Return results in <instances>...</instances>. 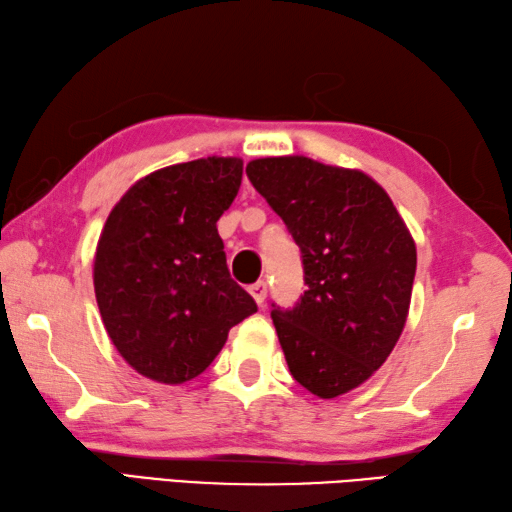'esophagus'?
I'll return each instance as SVG.
<instances>
[{"label": "esophagus", "mask_w": 512, "mask_h": 512, "mask_svg": "<svg viewBox=\"0 0 512 512\" xmlns=\"http://www.w3.org/2000/svg\"><path fill=\"white\" fill-rule=\"evenodd\" d=\"M249 293H252V298L256 300V304H263L267 300V282L265 280L254 282V285L249 287Z\"/></svg>", "instance_id": "obj_1"}]
</instances>
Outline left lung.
<instances>
[{
	"mask_svg": "<svg viewBox=\"0 0 512 512\" xmlns=\"http://www.w3.org/2000/svg\"><path fill=\"white\" fill-rule=\"evenodd\" d=\"M245 173L302 252L306 291L293 309L271 304L289 372L320 399L355 390L403 333L416 274L410 230L361 170L285 155Z\"/></svg>",
	"mask_w": 512,
	"mask_h": 512,
	"instance_id": "8db88e82",
	"label": "left lung"
}]
</instances>
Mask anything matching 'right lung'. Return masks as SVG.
<instances>
[{"mask_svg": "<svg viewBox=\"0 0 512 512\" xmlns=\"http://www.w3.org/2000/svg\"><path fill=\"white\" fill-rule=\"evenodd\" d=\"M241 179L238 157L166 166L109 212L94 256L96 302L113 346L142 377H199L230 328L258 311L230 278L217 230Z\"/></svg>", "mask_w": 512, "mask_h": 512, "instance_id": "add662e5", "label": "right lung"}]
</instances>
